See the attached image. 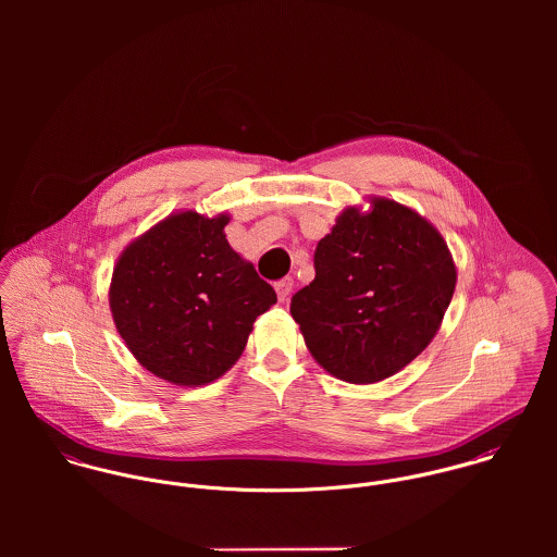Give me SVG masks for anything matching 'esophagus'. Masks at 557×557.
Listing matches in <instances>:
<instances>
[{
	"mask_svg": "<svg viewBox=\"0 0 557 557\" xmlns=\"http://www.w3.org/2000/svg\"><path fill=\"white\" fill-rule=\"evenodd\" d=\"M274 289H276V294H278V298H281V300H287V298H289V294H292V289H294V278H292V276H287V278L276 281Z\"/></svg>",
	"mask_w": 557,
	"mask_h": 557,
	"instance_id": "1",
	"label": "esophagus"
}]
</instances>
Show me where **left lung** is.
<instances>
[{
    "label": "left lung",
    "instance_id": "1",
    "mask_svg": "<svg viewBox=\"0 0 557 557\" xmlns=\"http://www.w3.org/2000/svg\"><path fill=\"white\" fill-rule=\"evenodd\" d=\"M313 265L292 318L319 364L351 384L409 364L435 336L457 283L442 236L388 199H373L369 214L347 208L319 239Z\"/></svg>",
    "mask_w": 557,
    "mask_h": 557
}]
</instances>
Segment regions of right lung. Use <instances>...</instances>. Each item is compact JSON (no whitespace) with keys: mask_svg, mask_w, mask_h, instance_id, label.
I'll use <instances>...</instances> for the list:
<instances>
[{"mask_svg":"<svg viewBox=\"0 0 557 557\" xmlns=\"http://www.w3.org/2000/svg\"><path fill=\"white\" fill-rule=\"evenodd\" d=\"M230 219L169 216L120 257L109 302L133 356L177 386L221 377L276 294L230 246Z\"/></svg>","mask_w":557,"mask_h":557,"instance_id":"right-lung-1","label":"right lung"}]
</instances>
